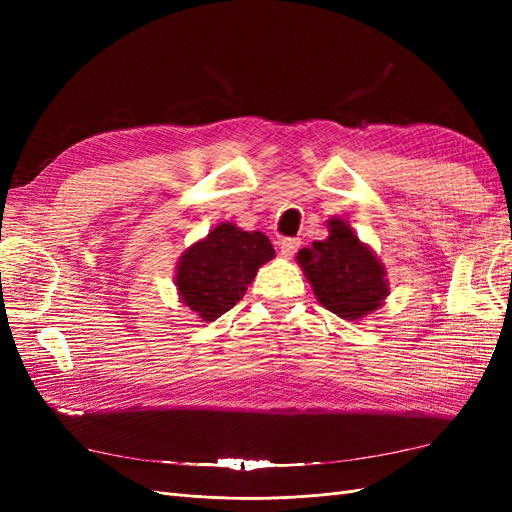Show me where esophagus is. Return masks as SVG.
<instances>
[{
	"label": "esophagus",
	"mask_w": 512,
	"mask_h": 512,
	"mask_svg": "<svg viewBox=\"0 0 512 512\" xmlns=\"http://www.w3.org/2000/svg\"><path fill=\"white\" fill-rule=\"evenodd\" d=\"M299 245H301V239H294V237H286V239H282V241H280L282 256H284V258H290L294 252L299 250Z\"/></svg>",
	"instance_id": "esophagus-1"
}]
</instances>
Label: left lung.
I'll list each match as a JSON object with an SVG mask.
<instances>
[{"label":"left lung","mask_w":512,"mask_h":512,"mask_svg":"<svg viewBox=\"0 0 512 512\" xmlns=\"http://www.w3.org/2000/svg\"><path fill=\"white\" fill-rule=\"evenodd\" d=\"M329 237L297 254L316 299L344 320H361L389 297V280L378 256L339 218L327 222Z\"/></svg>","instance_id":"8db88e82"}]
</instances>
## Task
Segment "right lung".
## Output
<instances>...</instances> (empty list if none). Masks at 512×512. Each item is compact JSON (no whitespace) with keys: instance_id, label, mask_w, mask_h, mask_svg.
Segmentation results:
<instances>
[{"instance_id":"right-lung-1","label":"right lung","mask_w":512,"mask_h":512,"mask_svg":"<svg viewBox=\"0 0 512 512\" xmlns=\"http://www.w3.org/2000/svg\"><path fill=\"white\" fill-rule=\"evenodd\" d=\"M275 256L267 235L224 222L183 252L175 286L183 305L211 322L235 307L258 269Z\"/></svg>"}]
</instances>
